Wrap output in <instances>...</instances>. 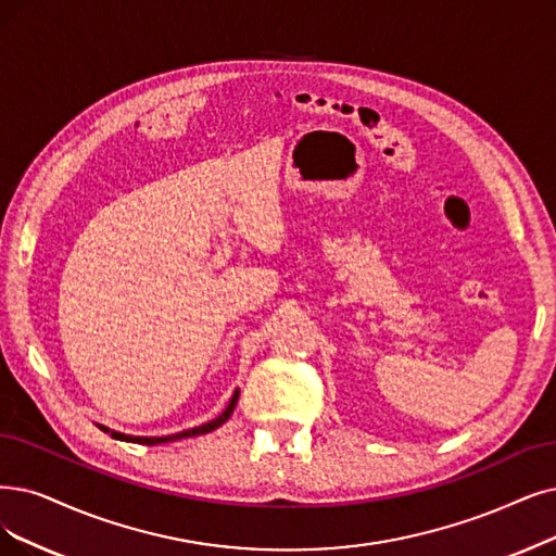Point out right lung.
Segmentation results:
<instances>
[{
  "label": "right lung",
  "instance_id": "obj_1",
  "mask_svg": "<svg viewBox=\"0 0 556 556\" xmlns=\"http://www.w3.org/2000/svg\"><path fill=\"white\" fill-rule=\"evenodd\" d=\"M237 399H239V390H235L230 404L226 406V410L220 413L216 419L212 421H205V425L201 427H193V429H187V431H180V433H173V435H162V438H146V435H127V433H121V431H111L102 425H98L104 433H109L114 440H125V442H137V445H162V442H173V440H182V438H191V435H203V433H210L214 429H218L224 421H228V417L232 415L235 406H237Z\"/></svg>",
  "mask_w": 556,
  "mask_h": 556
}]
</instances>
